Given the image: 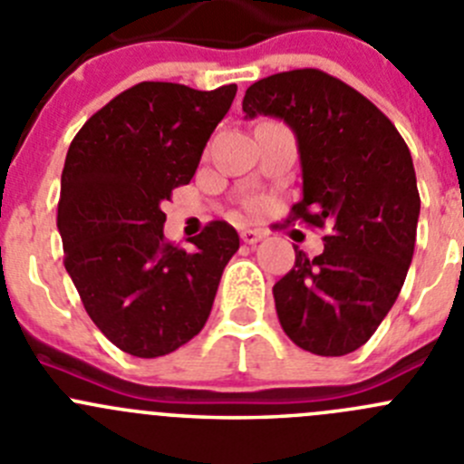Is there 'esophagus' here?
I'll use <instances>...</instances> for the list:
<instances>
[{
    "instance_id": "1",
    "label": "esophagus",
    "mask_w": 464,
    "mask_h": 464,
    "mask_svg": "<svg viewBox=\"0 0 464 464\" xmlns=\"http://www.w3.org/2000/svg\"><path fill=\"white\" fill-rule=\"evenodd\" d=\"M264 237H266V232L264 229H255V227H244L241 229V241L248 246L257 244V241H262Z\"/></svg>"
}]
</instances>
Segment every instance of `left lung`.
Segmentation results:
<instances>
[{
    "label": "left lung",
    "mask_w": 464,
    "mask_h": 464,
    "mask_svg": "<svg viewBox=\"0 0 464 464\" xmlns=\"http://www.w3.org/2000/svg\"><path fill=\"white\" fill-rule=\"evenodd\" d=\"M244 111L282 118L298 139L303 200L286 223L328 229L324 253L295 248L294 268L273 286L282 330L314 355L357 351L412 262L421 200L408 145L376 104L316 68L259 79Z\"/></svg>",
    "instance_id": "1"
}]
</instances>
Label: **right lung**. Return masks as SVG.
<instances>
[{"label":"right lung","instance_id":"obj_1","mask_svg":"<svg viewBox=\"0 0 464 464\" xmlns=\"http://www.w3.org/2000/svg\"><path fill=\"white\" fill-rule=\"evenodd\" d=\"M237 83L196 91L140 82L92 113L72 139L56 225L92 324L121 351L159 357L209 319L239 235L211 220L187 253L163 237L161 202L191 182L202 150L232 107Z\"/></svg>","mask_w":464,"mask_h":464}]
</instances>
